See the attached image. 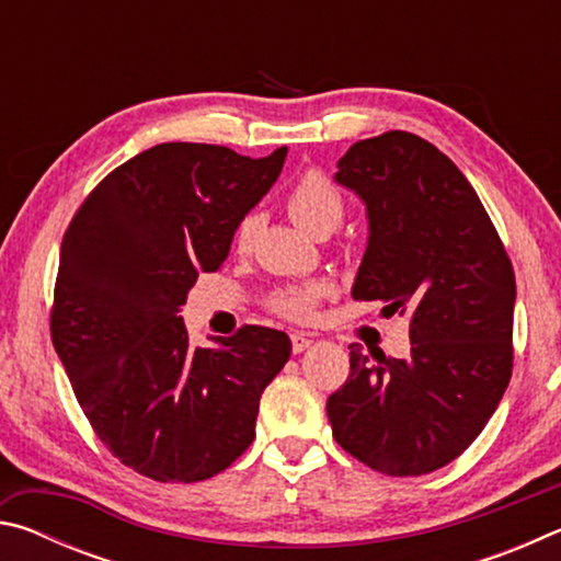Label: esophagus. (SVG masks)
I'll use <instances>...</instances> for the list:
<instances>
[{
  "label": "esophagus",
  "mask_w": 561,
  "mask_h": 561,
  "mask_svg": "<svg viewBox=\"0 0 561 561\" xmlns=\"http://www.w3.org/2000/svg\"><path fill=\"white\" fill-rule=\"evenodd\" d=\"M309 346H311L309 334H301V331H294V334H291V351H294V354H301V351H307Z\"/></svg>",
  "instance_id": "obj_1"
}]
</instances>
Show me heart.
I'll return each instance as SVG.
<instances>
[{
	"label": "heart",
	"mask_w": 561,
	"mask_h": 561,
	"mask_svg": "<svg viewBox=\"0 0 561 561\" xmlns=\"http://www.w3.org/2000/svg\"><path fill=\"white\" fill-rule=\"evenodd\" d=\"M289 215L297 220L304 230L317 234L321 230H334L344 217V197L339 190L329 183V180L309 170L304 173L294 187L289 190L287 197ZM260 230V217L247 215L244 220L237 225L234 230V247L237 252H250V247L257 237ZM329 294L327 282H307V284H291V287L274 289L270 297V307L277 314L294 319V321H307L314 314V307L321 297Z\"/></svg>",
	"instance_id": "b5f03b06"
}]
</instances>
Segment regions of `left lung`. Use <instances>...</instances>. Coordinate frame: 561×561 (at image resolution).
Wrapping results in <instances>:
<instances>
[{
  "label": "left lung",
  "instance_id": "obj_1",
  "mask_svg": "<svg viewBox=\"0 0 561 561\" xmlns=\"http://www.w3.org/2000/svg\"><path fill=\"white\" fill-rule=\"evenodd\" d=\"M334 180L366 205L351 297L411 317V354L376 360L351 344L329 396L336 443L393 478L443 468L478 438L512 376L515 272L458 165L405 130L358 140Z\"/></svg>",
  "mask_w": 561,
  "mask_h": 561
}]
</instances>
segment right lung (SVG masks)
I'll return each instance as SVG.
<instances>
[{"instance_id":"obj_1","label":"right lung","mask_w":561,"mask_h":561,"mask_svg":"<svg viewBox=\"0 0 561 561\" xmlns=\"http://www.w3.org/2000/svg\"><path fill=\"white\" fill-rule=\"evenodd\" d=\"M267 158L160 144L113 170L61 242L51 339L83 413L116 458L158 482H197L254 440L262 391L291 354L284 331L242 327L190 344L180 307L217 272L237 225L277 183Z\"/></svg>"}]
</instances>
